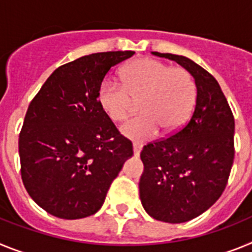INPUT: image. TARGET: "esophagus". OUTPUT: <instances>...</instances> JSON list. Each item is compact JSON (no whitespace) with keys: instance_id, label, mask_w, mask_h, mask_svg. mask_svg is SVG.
I'll use <instances>...</instances> for the list:
<instances>
[{"instance_id":"esophagus-1","label":"esophagus","mask_w":252,"mask_h":252,"mask_svg":"<svg viewBox=\"0 0 252 252\" xmlns=\"http://www.w3.org/2000/svg\"><path fill=\"white\" fill-rule=\"evenodd\" d=\"M132 149H133V155H135V157H140V153H141L142 146L140 145V144H136V142H135V144L132 145Z\"/></svg>"}]
</instances>
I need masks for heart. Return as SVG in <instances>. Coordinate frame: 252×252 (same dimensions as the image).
<instances>
[{
  "mask_svg": "<svg viewBox=\"0 0 252 252\" xmlns=\"http://www.w3.org/2000/svg\"><path fill=\"white\" fill-rule=\"evenodd\" d=\"M124 87L106 78L99 84L97 101L112 121L124 120L139 101L141 115L120 126L122 136L133 141H148L158 135L183 127L194 108L197 86L184 68H171L160 60L141 58L125 66L121 73Z\"/></svg>",
  "mask_w": 252,
  "mask_h": 252,
  "instance_id": "b5f03b06",
  "label": "heart"
}]
</instances>
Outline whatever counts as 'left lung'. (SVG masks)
<instances>
[{
	"label": "left lung",
	"instance_id": "8db88e82",
	"mask_svg": "<svg viewBox=\"0 0 252 252\" xmlns=\"http://www.w3.org/2000/svg\"><path fill=\"white\" fill-rule=\"evenodd\" d=\"M188 70L197 86L194 111L174 135L144 146L140 199L150 217L182 223L215 204L232 168L235 120L213 75L183 55L151 51Z\"/></svg>",
	"mask_w": 252,
	"mask_h": 252
}]
</instances>
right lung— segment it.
Masks as SVG:
<instances>
[{
  "instance_id": "1",
  "label": "right lung",
  "mask_w": 252,
  "mask_h": 252,
  "mask_svg": "<svg viewBox=\"0 0 252 252\" xmlns=\"http://www.w3.org/2000/svg\"><path fill=\"white\" fill-rule=\"evenodd\" d=\"M135 51L78 58L51 73L26 112L19 137L21 178L29 195L50 215L78 220L106 199L132 144L97 101L99 84Z\"/></svg>"
}]
</instances>
